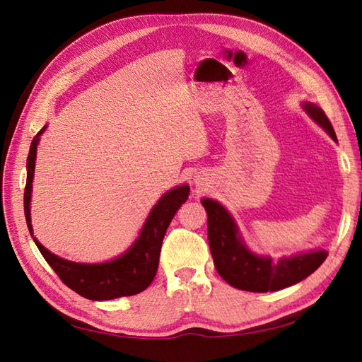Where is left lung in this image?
Returning a JSON list of instances; mask_svg holds the SVG:
<instances>
[{"mask_svg": "<svg viewBox=\"0 0 362 362\" xmlns=\"http://www.w3.org/2000/svg\"><path fill=\"white\" fill-rule=\"evenodd\" d=\"M303 108L337 141L331 120L322 108L311 103H305ZM202 205L208 214V243L216 270L238 290L266 293L290 287L310 276L327 257L325 250L282 258L278 262L269 257H257L245 247L233 217L221 204L213 199H202Z\"/></svg>", "mask_w": 362, "mask_h": 362, "instance_id": "obj_1", "label": "left lung"}]
</instances>
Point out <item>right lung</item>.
<instances>
[{
	"mask_svg": "<svg viewBox=\"0 0 362 362\" xmlns=\"http://www.w3.org/2000/svg\"><path fill=\"white\" fill-rule=\"evenodd\" d=\"M43 129H40L36 137L33 139L27 158L24 210L30 234L33 231L30 218L31 182L33 175H35L39 136L43 133ZM189 193V185H181V187L173 189L164 194L157 205L152 208L136 243L122 257L103 262V264H80V262L63 259L51 254L36 238L35 243L64 286H68L83 298L90 300H110L124 298V296H133L148 288L151 282L154 281L164 234H166L168 226L170 225L173 216L180 210V206L187 201Z\"/></svg>",
	"mask_w": 362,
	"mask_h": 362,
	"instance_id": "1",
	"label": "right lung"
}]
</instances>
